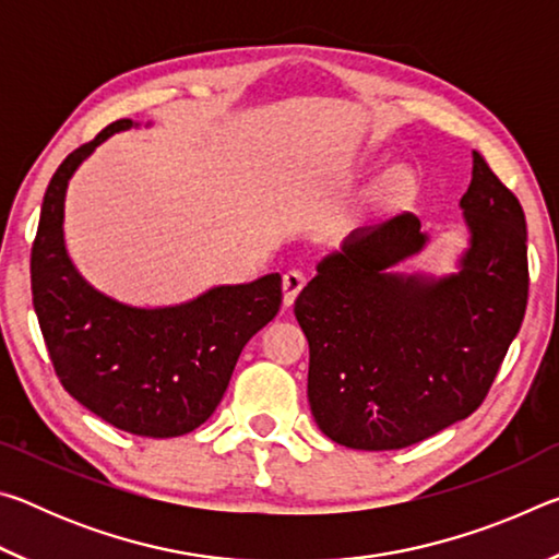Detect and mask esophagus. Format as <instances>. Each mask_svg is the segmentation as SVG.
I'll use <instances>...</instances> for the list:
<instances>
[{
  "label": "esophagus",
  "mask_w": 559,
  "mask_h": 559,
  "mask_svg": "<svg viewBox=\"0 0 559 559\" xmlns=\"http://www.w3.org/2000/svg\"><path fill=\"white\" fill-rule=\"evenodd\" d=\"M306 286V273L302 271H286L283 273V306L290 308L293 300L298 298V293Z\"/></svg>",
  "instance_id": "1"
}]
</instances>
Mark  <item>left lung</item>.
Masks as SVG:
<instances>
[{
    "label": "left lung",
    "instance_id": "obj_1",
    "mask_svg": "<svg viewBox=\"0 0 559 559\" xmlns=\"http://www.w3.org/2000/svg\"><path fill=\"white\" fill-rule=\"evenodd\" d=\"M461 210L471 246L453 276L386 273L427 243L406 212L355 231L296 298L310 345V412L335 443L412 447L488 396L525 318V214L478 153Z\"/></svg>",
    "mask_w": 559,
    "mask_h": 559
}]
</instances>
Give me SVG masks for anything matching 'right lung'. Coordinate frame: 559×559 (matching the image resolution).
<instances>
[{
  "label": "right lung",
  "instance_id": "1",
  "mask_svg": "<svg viewBox=\"0 0 559 559\" xmlns=\"http://www.w3.org/2000/svg\"><path fill=\"white\" fill-rule=\"evenodd\" d=\"M128 128V118L110 122L53 173L32 246V296L63 390L112 427L169 439L214 414L243 345L278 313L281 276L169 308L122 306L88 286L63 246L66 187L103 140Z\"/></svg>",
  "mask_w": 559,
  "mask_h": 559
}]
</instances>
